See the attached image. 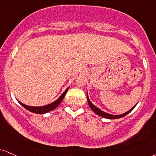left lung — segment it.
Listing matches in <instances>:
<instances>
[{
	"label": "left lung",
	"instance_id": "1",
	"mask_svg": "<svg viewBox=\"0 0 156 156\" xmlns=\"http://www.w3.org/2000/svg\"><path fill=\"white\" fill-rule=\"evenodd\" d=\"M87 101H88V104H89V107L91 108V110H92L93 111L95 112V113H97V115L102 116V117L105 118V119H120V118L123 117V116L126 115L127 114H129V112L132 111L133 109L135 108V106H136L135 105L134 108H132L131 110H129L128 112H125V113H123V114H121V115H111V114H108V113H107V112H103L102 110H100V109H99L98 108H97L95 105H94L92 103L90 102L89 97H88V94H87Z\"/></svg>",
	"mask_w": 156,
	"mask_h": 156
}]
</instances>
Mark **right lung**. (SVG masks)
Listing matches in <instances>:
<instances>
[{"label":"right lung","mask_w":156,"mask_h":156,"mask_svg":"<svg viewBox=\"0 0 156 156\" xmlns=\"http://www.w3.org/2000/svg\"><path fill=\"white\" fill-rule=\"evenodd\" d=\"M68 89H69V88H67V89L65 90V91H64V93L62 94L61 96L59 97V99H57L55 102L51 103V104H48V105H44L42 107H32V106L26 105H24V104H23V103H22L20 102H20L24 108H26L27 110H29V111H30L32 112H35V113H37V114H44V113H46V112L51 111V110H53L54 109H55L56 108H57V107L60 104V102L62 101V99L64 97H65V94H66L67 90Z\"/></svg>","instance_id":"1"}]
</instances>
